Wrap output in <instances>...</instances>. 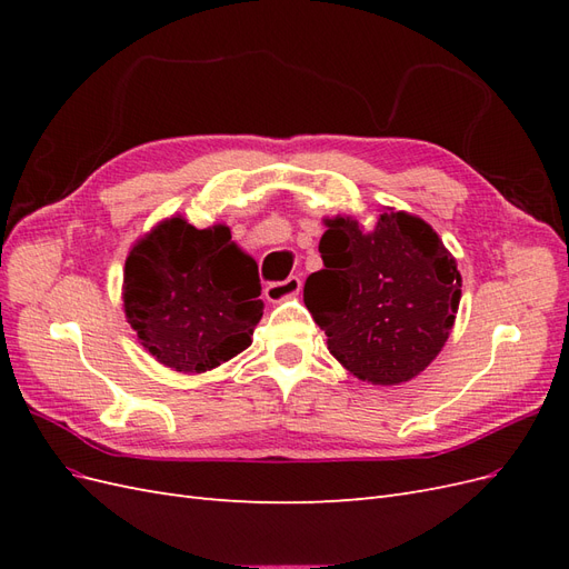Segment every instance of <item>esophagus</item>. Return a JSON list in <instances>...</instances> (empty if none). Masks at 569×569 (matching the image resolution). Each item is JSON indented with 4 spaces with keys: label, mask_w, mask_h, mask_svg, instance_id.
<instances>
[{
    "label": "esophagus",
    "mask_w": 569,
    "mask_h": 569,
    "mask_svg": "<svg viewBox=\"0 0 569 569\" xmlns=\"http://www.w3.org/2000/svg\"><path fill=\"white\" fill-rule=\"evenodd\" d=\"M299 291H301V278H297V274H291V278H287L282 282H270L266 287L263 295H266V299L270 303H280V301H287L291 297H297Z\"/></svg>",
    "instance_id": "34e87169"
}]
</instances>
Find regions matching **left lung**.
I'll use <instances>...</instances> for the list:
<instances>
[{
    "label": "left lung",
    "mask_w": 569,
    "mask_h": 569,
    "mask_svg": "<svg viewBox=\"0 0 569 569\" xmlns=\"http://www.w3.org/2000/svg\"><path fill=\"white\" fill-rule=\"evenodd\" d=\"M322 222L325 268L308 274L303 303L327 349L363 382L412 380L453 330L462 287L453 253L429 222L389 206L372 230L351 216Z\"/></svg>",
    "instance_id": "8db88e82"
}]
</instances>
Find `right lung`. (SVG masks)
<instances>
[{"label": "right lung", "mask_w": 569, "mask_h": 569, "mask_svg": "<svg viewBox=\"0 0 569 569\" xmlns=\"http://www.w3.org/2000/svg\"><path fill=\"white\" fill-rule=\"evenodd\" d=\"M258 297V266L222 222L199 230L176 213L126 258V320L144 351L176 372H209L251 347L263 316Z\"/></svg>", "instance_id": "add662e5"}]
</instances>
